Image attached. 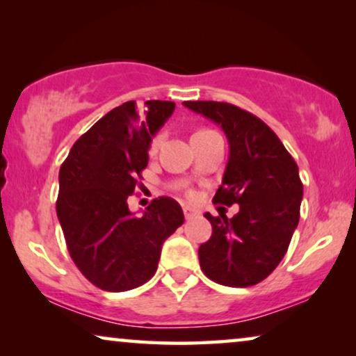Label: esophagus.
I'll list each match as a JSON object with an SVG mask.
<instances>
[{
  "instance_id": "34e87169",
  "label": "esophagus",
  "mask_w": 356,
  "mask_h": 356,
  "mask_svg": "<svg viewBox=\"0 0 356 356\" xmlns=\"http://www.w3.org/2000/svg\"><path fill=\"white\" fill-rule=\"evenodd\" d=\"M198 214H200L198 209L190 208V207H184V216H185V219H193V218H197Z\"/></svg>"
}]
</instances>
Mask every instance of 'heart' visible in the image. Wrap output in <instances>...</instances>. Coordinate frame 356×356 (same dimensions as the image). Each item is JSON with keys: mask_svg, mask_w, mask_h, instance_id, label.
<instances>
[{"mask_svg": "<svg viewBox=\"0 0 356 356\" xmlns=\"http://www.w3.org/2000/svg\"><path fill=\"white\" fill-rule=\"evenodd\" d=\"M198 132H204V130H198ZM198 132H195V134H198ZM159 143H161V135H154V137L149 140V145H148L149 153L156 152L158 147H159Z\"/></svg>", "mask_w": 356, "mask_h": 356, "instance_id": "1", "label": "heart"}]
</instances>
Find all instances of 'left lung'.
Listing matches in <instances>:
<instances>
[{"instance_id": "obj_1", "label": "left lung", "mask_w": 356, "mask_h": 356, "mask_svg": "<svg viewBox=\"0 0 356 356\" xmlns=\"http://www.w3.org/2000/svg\"><path fill=\"white\" fill-rule=\"evenodd\" d=\"M184 106L222 127L229 161L213 202L240 204L230 219L204 214L213 234L200 245V266L214 282L250 287L277 268L298 226L303 198L298 166L254 114L222 102H184Z\"/></svg>"}]
</instances>
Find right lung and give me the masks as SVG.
Instances as JSON below:
<instances>
[{
  "label": "right lung",
  "mask_w": 356,
  "mask_h": 356,
  "mask_svg": "<svg viewBox=\"0 0 356 356\" xmlns=\"http://www.w3.org/2000/svg\"><path fill=\"white\" fill-rule=\"evenodd\" d=\"M176 103L127 102L93 124L59 169L56 213L79 271L98 289L126 292L148 282L161 247L184 224L176 200L154 198L142 216L127 198L148 166V145Z\"/></svg>",
  "instance_id": "1"
}]
</instances>
